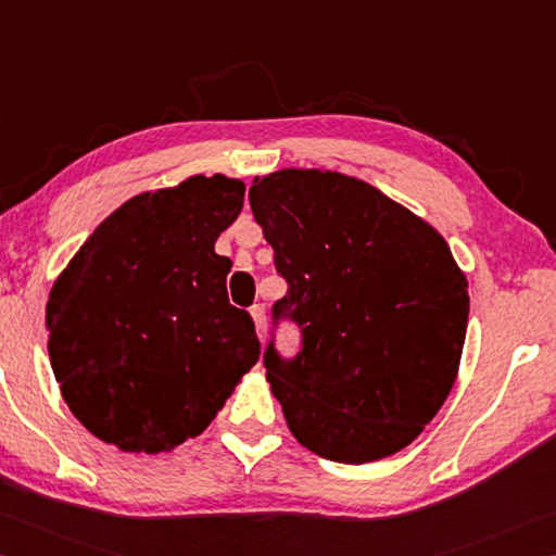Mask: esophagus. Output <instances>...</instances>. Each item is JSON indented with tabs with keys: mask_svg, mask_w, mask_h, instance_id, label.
<instances>
[{
	"mask_svg": "<svg viewBox=\"0 0 556 556\" xmlns=\"http://www.w3.org/2000/svg\"><path fill=\"white\" fill-rule=\"evenodd\" d=\"M249 313L253 317V323H256V332H258V339L263 342V339H266V313H263V305H253Z\"/></svg>",
	"mask_w": 556,
	"mask_h": 556,
	"instance_id": "1",
	"label": "esophagus"
}]
</instances>
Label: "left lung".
Here are the masks:
<instances>
[{
    "label": "left lung",
    "mask_w": 556,
    "mask_h": 556,
    "mask_svg": "<svg viewBox=\"0 0 556 556\" xmlns=\"http://www.w3.org/2000/svg\"><path fill=\"white\" fill-rule=\"evenodd\" d=\"M253 217L303 346L263 354L295 440L325 459L368 464L405 450L459 371L469 283L442 233L358 178L286 168L256 178Z\"/></svg>",
    "instance_id": "obj_1"
}]
</instances>
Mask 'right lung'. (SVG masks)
<instances>
[{
    "label": "right lung",
    "mask_w": 556,
    "mask_h": 556,
    "mask_svg": "<svg viewBox=\"0 0 556 556\" xmlns=\"http://www.w3.org/2000/svg\"><path fill=\"white\" fill-rule=\"evenodd\" d=\"M243 192L217 173L136 194L58 276L48 356L63 401L97 440L170 452L207 430L258 362L253 319L227 298L231 261L214 253Z\"/></svg>",
    "instance_id": "1"
}]
</instances>
